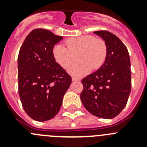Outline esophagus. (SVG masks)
Returning a JSON list of instances; mask_svg holds the SVG:
<instances>
[{"label":"esophagus","instance_id":"esophagus-1","mask_svg":"<svg viewBox=\"0 0 147 147\" xmlns=\"http://www.w3.org/2000/svg\"><path fill=\"white\" fill-rule=\"evenodd\" d=\"M72 81L73 82L80 81V79H77V78H76V77H72Z\"/></svg>","mask_w":147,"mask_h":147}]
</instances>
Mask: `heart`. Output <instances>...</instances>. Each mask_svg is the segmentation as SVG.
I'll list each match as a JSON object with an SVG mask.
<instances>
[{
  "instance_id": "1",
  "label": "heart",
  "mask_w": 147,
  "mask_h": 147,
  "mask_svg": "<svg viewBox=\"0 0 147 147\" xmlns=\"http://www.w3.org/2000/svg\"><path fill=\"white\" fill-rule=\"evenodd\" d=\"M65 47L57 44L53 49V57L58 65L66 69L74 60V56L79 52L77 60L80 62L68 67V72L79 77L89 72L93 67L96 70L102 67L107 57V48L102 40L93 36L71 37L65 41Z\"/></svg>"
}]
</instances>
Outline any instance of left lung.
Here are the masks:
<instances>
[{
    "label": "left lung",
    "mask_w": 147,
    "mask_h": 147,
    "mask_svg": "<svg viewBox=\"0 0 147 147\" xmlns=\"http://www.w3.org/2000/svg\"><path fill=\"white\" fill-rule=\"evenodd\" d=\"M107 46V57L98 71L82 79L80 98L95 116L113 119L125 107L131 91L130 59L127 47L115 34L96 31Z\"/></svg>",
    "instance_id": "obj_1"
}]
</instances>
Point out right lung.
Masks as SVG:
<instances>
[{
	"label": "right lung",
	"instance_id": "right-lung-1",
	"mask_svg": "<svg viewBox=\"0 0 147 147\" xmlns=\"http://www.w3.org/2000/svg\"><path fill=\"white\" fill-rule=\"evenodd\" d=\"M63 37L44 28L30 32L18 54V92L27 115L38 121L59 112L71 77L53 57L55 44Z\"/></svg>",
	"mask_w": 147,
	"mask_h": 147
}]
</instances>
